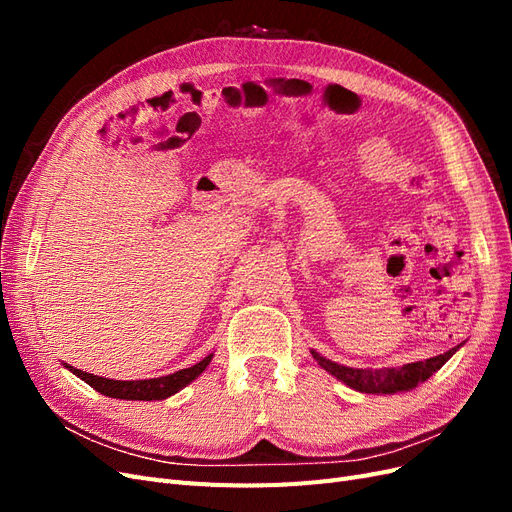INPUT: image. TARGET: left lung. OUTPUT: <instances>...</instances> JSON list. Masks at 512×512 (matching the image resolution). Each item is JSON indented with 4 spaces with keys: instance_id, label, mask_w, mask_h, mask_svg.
<instances>
[{
    "instance_id": "left-lung-1",
    "label": "left lung",
    "mask_w": 512,
    "mask_h": 512,
    "mask_svg": "<svg viewBox=\"0 0 512 512\" xmlns=\"http://www.w3.org/2000/svg\"><path fill=\"white\" fill-rule=\"evenodd\" d=\"M457 348H461V346H457ZM457 348H451L448 352L438 354V356H431V359H425V361H416V363H408L404 367H391V369L389 367L386 369H354V367H346V365H337L329 359H324V356H320L316 350H312V356L322 369H327L331 376L342 380L354 391L369 393V395H376V393L393 395L399 391H410L418 382H425L429 376L436 374V371L457 352Z\"/></svg>"
}]
</instances>
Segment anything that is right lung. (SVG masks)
<instances>
[{
    "label": "right lung",
    "mask_w": 512,
    "mask_h": 512,
    "mask_svg": "<svg viewBox=\"0 0 512 512\" xmlns=\"http://www.w3.org/2000/svg\"><path fill=\"white\" fill-rule=\"evenodd\" d=\"M213 354L205 356L203 361L175 371V374L168 376H160V378H149V380H111V378H100L94 374H87L83 369H76L72 365H66L74 376H79L81 380H85L91 389H96L98 393L106 395V397H115V399H138V401H153V399H166L170 395H175L177 391H181L183 386H188L192 380H196L203 371L207 369V365L211 363Z\"/></svg>",
    "instance_id": "right-lung-1"
}]
</instances>
